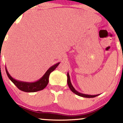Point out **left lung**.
Listing matches in <instances>:
<instances>
[{
    "label": "left lung",
    "mask_w": 123,
    "mask_h": 123,
    "mask_svg": "<svg viewBox=\"0 0 123 123\" xmlns=\"http://www.w3.org/2000/svg\"><path fill=\"white\" fill-rule=\"evenodd\" d=\"M67 76H68V86H69L70 89H71V91L73 92V93H74L75 94H76V95H78L79 96H80V97H86V98H93L96 97V96H98L99 94H97V95H89V94H83V93H79L76 90H75V89L74 88V86L72 85L71 81H70V75L68 73V75H67Z\"/></svg>",
    "instance_id": "1"
}]
</instances>
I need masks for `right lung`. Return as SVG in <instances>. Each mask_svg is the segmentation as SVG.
Wrapping results in <instances>:
<instances>
[{
  "label": "right lung",
  "instance_id": "add662e5",
  "mask_svg": "<svg viewBox=\"0 0 123 123\" xmlns=\"http://www.w3.org/2000/svg\"><path fill=\"white\" fill-rule=\"evenodd\" d=\"M60 62L56 63L53 66L49 68L46 71L45 74L39 80L35 82L29 83V82H24V81H21L14 79L12 76L9 75L8 72L6 70V71L7 74L8 78L12 81V82L21 91L25 92H35L42 91L46 87L49 82V76L50 74L52 71L55 69V68L58 66Z\"/></svg>",
  "mask_w": 123,
  "mask_h": 123
}]
</instances>
